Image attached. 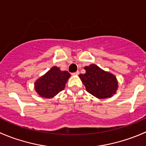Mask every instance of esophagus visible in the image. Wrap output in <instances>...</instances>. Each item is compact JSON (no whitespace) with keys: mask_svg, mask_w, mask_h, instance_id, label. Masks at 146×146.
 I'll use <instances>...</instances> for the list:
<instances>
[{"mask_svg":"<svg viewBox=\"0 0 146 146\" xmlns=\"http://www.w3.org/2000/svg\"><path fill=\"white\" fill-rule=\"evenodd\" d=\"M78 74H79V71H78H78L74 72V73H72V75H73V76H78Z\"/></svg>","mask_w":146,"mask_h":146,"instance_id":"obj_1","label":"esophagus"}]
</instances>
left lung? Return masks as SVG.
Segmentation results:
<instances>
[{
    "instance_id": "1",
    "label": "left lung",
    "mask_w": 146,
    "mask_h": 146,
    "mask_svg": "<svg viewBox=\"0 0 146 146\" xmlns=\"http://www.w3.org/2000/svg\"><path fill=\"white\" fill-rule=\"evenodd\" d=\"M84 68L86 73L79 76L89 93L98 98H106L115 94L118 82L113 75L101 70L94 64Z\"/></svg>"
}]
</instances>
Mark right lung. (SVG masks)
I'll return each instance as SVG.
<instances>
[{
    "instance_id": "right-lung-1",
    "label": "right lung",
    "mask_w": 146,
    "mask_h": 146,
    "mask_svg": "<svg viewBox=\"0 0 146 146\" xmlns=\"http://www.w3.org/2000/svg\"><path fill=\"white\" fill-rule=\"evenodd\" d=\"M70 76L68 71H61L59 68L54 66L35 82V89L41 97L50 98L64 89Z\"/></svg>"
}]
</instances>
